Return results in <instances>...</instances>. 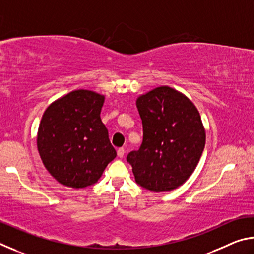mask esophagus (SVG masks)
I'll use <instances>...</instances> for the list:
<instances>
[{
  "label": "esophagus",
  "instance_id": "1",
  "mask_svg": "<svg viewBox=\"0 0 254 254\" xmlns=\"http://www.w3.org/2000/svg\"><path fill=\"white\" fill-rule=\"evenodd\" d=\"M124 153H126V150H124V148H119L118 149V156L120 158H123L124 157Z\"/></svg>",
  "mask_w": 254,
  "mask_h": 254
}]
</instances>
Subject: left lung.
Segmentation results:
<instances>
[{
	"mask_svg": "<svg viewBox=\"0 0 254 254\" xmlns=\"http://www.w3.org/2000/svg\"><path fill=\"white\" fill-rule=\"evenodd\" d=\"M136 107L143 140L127 154L136 184L154 192L174 190L194 173L205 147V128L195 105L161 86L141 95Z\"/></svg>",
	"mask_w": 254,
	"mask_h": 254,
	"instance_id": "8db88e82",
	"label": "left lung"
}]
</instances>
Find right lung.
<instances>
[{"label":"right lung","instance_id":"1","mask_svg":"<svg viewBox=\"0 0 254 254\" xmlns=\"http://www.w3.org/2000/svg\"><path fill=\"white\" fill-rule=\"evenodd\" d=\"M104 96L78 89L47 107L38 130V151L47 170L62 185L95 184L117 157L101 120Z\"/></svg>","mask_w":254,"mask_h":254}]
</instances>
